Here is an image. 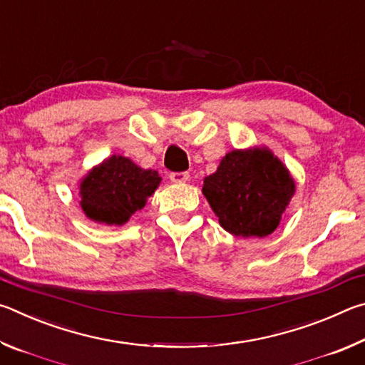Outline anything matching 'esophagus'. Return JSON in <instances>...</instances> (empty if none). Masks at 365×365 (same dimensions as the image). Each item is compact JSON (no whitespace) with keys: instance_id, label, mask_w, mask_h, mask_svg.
<instances>
[{"instance_id":"obj_1","label":"esophagus","mask_w":365,"mask_h":365,"mask_svg":"<svg viewBox=\"0 0 365 365\" xmlns=\"http://www.w3.org/2000/svg\"><path fill=\"white\" fill-rule=\"evenodd\" d=\"M169 178H170V182H174V183H185L190 180V174L188 172H170Z\"/></svg>"}]
</instances>
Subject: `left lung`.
<instances>
[{"label":"left lung","instance_id":"8db88e82","mask_svg":"<svg viewBox=\"0 0 365 365\" xmlns=\"http://www.w3.org/2000/svg\"><path fill=\"white\" fill-rule=\"evenodd\" d=\"M202 193L227 232L262 238L279 225L294 182L270 151L235 150L205 178Z\"/></svg>","mask_w":365,"mask_h":365}]
</instances>
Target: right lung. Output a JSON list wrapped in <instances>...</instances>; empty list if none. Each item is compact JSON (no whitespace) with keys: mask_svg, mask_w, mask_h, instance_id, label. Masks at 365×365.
I'll return each instance as SVG.
<instances>
[{"mask_svg":"<svg viewBox=\"0 0 365 365\" xmlns=\"http://www.w3.org/2000/svg\"><path fill=\"white\" fill-rule=\"evenodd\" d=\"M160 182L156 170H145L130 159L113 156L83 178L80 206L86 217L108 225H122L145 206Z\"/></svg>","mask_w":365,"mask_h":365,"instance_id":"1","label":"right lung"}]
</instances>
